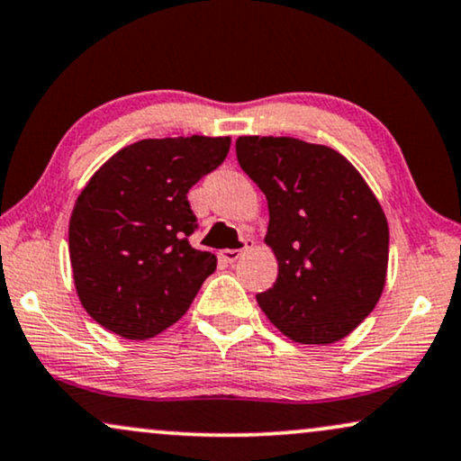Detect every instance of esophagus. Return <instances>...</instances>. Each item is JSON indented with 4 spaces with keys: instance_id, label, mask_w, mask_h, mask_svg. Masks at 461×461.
I'll return each mask as SVG.
<instances>
[{
    "instance_id": "1",
    "label": "esophagus",
    "mask_w": 461,
    "mask_h": 461,
    "mask_svg": "<svg viewBox=\"0 0 461 461\" xmlns=\"http://www.w3.org/2000/svg\"><path fill=\"white\" fill-rule=\"evenodd\" d=\"M253 244H255V240L250 236H247L242 240V249H225V250H221V259H225V261H230V264H234V261H238L244 255V250H249V249H253Z\"/></svg>"
}]
</instances>
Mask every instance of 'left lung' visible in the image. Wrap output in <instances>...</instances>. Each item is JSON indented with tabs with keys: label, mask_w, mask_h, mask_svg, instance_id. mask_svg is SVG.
<instances>
[{
	"label": "left lung",
	"mask_w": 461,
	"mask_h": 461,
	"mask_svg": "<svg viewBox=\"0 0 461 461\" xmlns=\"http://www.w3.org/2000/svg\"><path fill=\"white\" fill-rule=\"evenodd\" d=\"M238 163L264 191L276 283L258 302L300 345H331L375 311L389 227L361 174L338 150L298 138L240 136Z\"/></svg>",
	"instance_id": "obj_1"
}]
</instances>
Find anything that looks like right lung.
<instances>
[{
	"label": "right lung",
	"mask_w": 461,
	"mask_h": 461,
	"mask_svg": "<svg viewBox=\"0 0 461 461\" xmlns=\"http://www.w3.org/2000/svg\"><path fill=\"white\" fill-rule=\"evenodd\" d=\"M230 138L140 140L93 174L69 217L80 304L127 340L161 334L189 311L217 258L189 244V189L217 170Z\"/></svg>",
	"instance_id": "obj_1"
}]
</instances>
